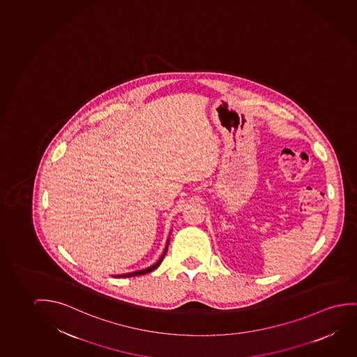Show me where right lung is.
I'll return each mask as SVG.
<instances>
[{
    "label": "right lung",
    "mask_w": 357,
    "mask_h": 357,
    "mask_svg": "<svg viewBox=\"0 0 357 357\" xmlns=\"http://www.w3.org/2000/svg\"><path fill=\"white\" fill-rule=\"evenodd\" d=\"M167 245H168V242H167ZM167 248H168V247H165V252L162 254V257H160V260H158L155 265H152L151 268H147V269L145 270H139V271H135V273H130V274L119 275V278H131V276H139V275H145L147 274V273H151L152 270H155V268H158V265H160V264L162 263V260L165 259Z\"/></svg>",
    "instance_id": "1"
}]
</instances>
